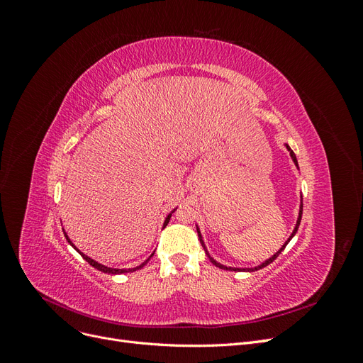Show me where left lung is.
Here are the masks:
<instances>
[{
	"label": "left lung",
	"instance_id": "8db88e82",
	"mask_svg": "<svg viewBox=\"0 0 363 363\" xmlns=\"http://www.w3.org/2000/svg\"><path fill=\"white\" fill-rule=\"evenodd\" d=\"M286 148L291 151V157H292V160H294V163L296 164V167H298V162H296V157H295V155H294V151L289 148V145H286ZM301 215H303V204L300 206V213H298V219H296V225H295V228H294V232H292V235H291V238L286 240V244H284L277 252H276V255H274L272 257H269L268 260H265V262H263L262 263V265H259V267H256V268H247V269H244V271H250V272H252V271H257V269H262L263 267H267V265H269V263L271 262H274V260H276L277 257H279V255H280V252L284 250V247H286L288 245V242H289V240L294 238V235L296 233V230H298V227H300V223H301ZM196 232H199V238H200V242H201V245H203V248L206 250V247H204V242H203V238H201V233H200V230H199V227H196ZM206 255L208 256V252H207V250H206ZM208 259H211V262L213 263V265H216L218 268H221V269H232V271H242V269H240V268H228V267H224V265H221V263H218L216 260H213L211 256H208Z\"/></svg>",
	"mask_w": 363,
	"mask_h": 363
}]
</instances>
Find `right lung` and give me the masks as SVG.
Wrapping results in <instances>:
<instances>
[{
  "instance_id": "obj_1",
  "label": "right lung",
  "mask_w": 363,
  "mask_h": 363,
  "mask_svg": "<svg viewBox=\"0 0 363 363\" xmlns=\"http://www.w3.org/2000/svg\"><path fill=\"white\" fill-rule=\"evenodd\" d=\"M174 212V211H172ZM171 212V213H172ZM171 213L167 216V219H164V224H163V227H167V224L169 223V218H171ZM65 238H67V240H68V242L75 248V245L71 242V239L68 238V235L67 233H65ZM77 250V248H75ZM77 251H79L80 252V255L83 256V259L87 262V263H89V265H92L94 268H96L98 271H101V272H106V274H123V272H131V271H136V269H139V268H142V267H144L145 265V263L152 257V255H155V252H152V255L147 259V262H144V263H142V265H139V267H136V268H131V269H116V268H108V267H104V265H101V263H98V262H95L94 259H91V257H87L86 255H83V252L80 251V250H77Z\"/></svg>"
}]
</instances>
